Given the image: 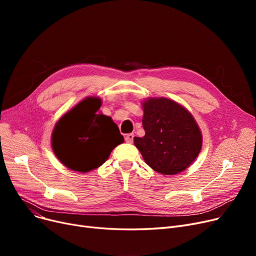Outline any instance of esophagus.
<instances>
[{
    "instance_id": "34e87169",
    "label": "esophagus",
    "mask_w": 256,
    "mask_h": 256,
    "mask_svg": "<svg viewBox=\"0 0 256 256\" xmlns=\"http://www.w3.org/2000/svg\"><path fill=\"white\" fill-rule=\"evenodd\" d=\"M126 143L132 144L134 142V134H128V135L126 136Z\"/></svg>"
}]
</instances>
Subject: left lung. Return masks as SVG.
I'll return each instance as SVG.
<instances>
[{"mask_svg": "<svg viewBox=\"0 0 256 256\" xmlns=\"http://www.w3.org/2000/svg\"><path fill=\"white\" fill-rule=\"evenodd\" d=\"M143 138L134 143L145 163L154 171L173 176L189 167L197 158L202 137L193 116L168 98H150L143 102Z\"/></svg>", "mask_w": 256, "mask_h": 256, "instance_id": "left-lung-1", "label": "left lung"}]
</instances>
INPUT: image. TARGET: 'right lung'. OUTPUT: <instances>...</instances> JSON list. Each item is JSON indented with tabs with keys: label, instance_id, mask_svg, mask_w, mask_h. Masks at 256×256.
<instances>
[{
	"label": "right lung",
	"instance_id": "right-lung-1",
	"mask_svg": "<svg viewBox=\"0 0 256 256\" xmlns=\"http://www.w3.org/2000/svg\"><path fill=\"white\" fill-rule=\"evenodd\" d=\"M102 102L88 98L57 122L52 135V150L67 168L88 172L102 165L124 141L109 116L98 114Z\"/></svg>",
	"mask_w": 256,
	"mask_h": 256
}]
</instances>
